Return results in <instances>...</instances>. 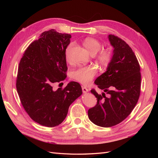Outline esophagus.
<instances>
[{"label": "esophagus", "mask_w": 158, "mask_h": 158, "mask_svg": "<svg viewBox=\"0 0 158 158\" xmlns=\"http://www.w3.org/2000/svg\"><path fill=\"white\" fill-rule=\"evenodd\" d=\"M82 92H83V93H84V94H85V93L88 92V89L86 87L82 86Z\"/></svg>", "instance_id": "34e87169"}]
</instances>
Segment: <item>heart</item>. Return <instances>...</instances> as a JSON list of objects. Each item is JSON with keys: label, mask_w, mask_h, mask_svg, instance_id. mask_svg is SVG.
<instances>
[{"label": "heart", "mask_w": 158, "mask_h": 158, "mask_svg": "<svg viewBox=\"0 0 158 158\" xmlns=\"http://www.w3.org/2000/svg\"><path fill=\"white\" fill-rule=\"evenodd\" d=\"M84 45L89 53L94 55L99 52L102 48V45L98 40L94 38L88 37L84 41ZM73 44H70L66 48L65 55L66 59L68 61L70 60V51L71 50ZM112 59V54L109 51H102L99 52L97 56L98 63L102 66H107ZM97 73V69L94 66H80L78 69L74 70L72 73V77L78 82L83 84H88L92 80L94 76Z\"/></svg>", "instance_id": "b5f03b06"}]
</instances>
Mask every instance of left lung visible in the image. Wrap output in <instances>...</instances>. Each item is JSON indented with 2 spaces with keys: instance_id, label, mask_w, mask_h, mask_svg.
Masks as SVG:
<instances>
[{
  "instance_id": "obj_1",
  "label": "left lung",
  "mask_w": 158,
  "mask_h": 158,
  "mask_svg": "<svg viewBox=\"0 0 158 158\" xmlns=\"http://www.w3.org/2000/svg\"><path fill=\"white\" fill-rule=\"evenodd\" d=\"M108 39L113 47L112 59L106 71L94 82L103 92L98 94L91 90L98 102L88 110L89 120L102 127H111L125 120L136 106L140 93V68L136 56L120 38L109 35Z\"/></svg>"
}]
</instances>
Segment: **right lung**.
I'll list each match as a JSON object with an SVG mask.
<instances>
[{
    "instance_id": "1",
    "label": "right lung",
    "mask_w": 158,
    "mask_h": 158,
    "mask_svg": "<svg viewBox=\"0 0 158 158\" xmlns=\"http://www.w3.org/2000/svg\"><path fill=\"white\" fill-rule=\"evenodd\" d=\"M70 34L55 30L43 32L29 45L19 64L16 89L22 106L32 120L42 126L59 125L69 108L82 94L79 83L70 82L62 89L55 83L66 78V49Z\"/></svg>"
}]
</instances>
